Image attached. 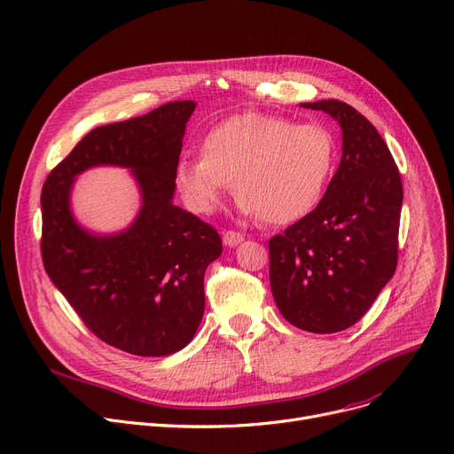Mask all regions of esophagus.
Segmentation results:
<instances>
[{
    "label": "esophagus",
    "instance_id": "1",
    "mask_svg": "<svg viewBox=\"0 0 454 454\" xmlns=\"http://www.w3.org/2000/svg\"><path fill=\"white\" fill-rule=\"evenodd\" d=\"M244 242V234H239L236 231H225L223 232V244L227 247H236Z\"/></svg>",
    "mask_w": 454,
    "mask_h": 454
}]
</instances>
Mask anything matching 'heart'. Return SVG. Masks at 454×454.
<instances>
[{"instance_id":"heart-1","label":"heart","mask_w":454,"mask_h":454,"mask_svg":"<svg viewBox=\"0 0 454 454\" xmlns=\"http://www.w3.org/2000/svg\"><path fill=\"white\" fill-rule=\"evenodd\" d=\"M201 157H183L174 184L194 215L216 212L225 194L239 196L246 216L273 225L301 222L323 201L335 168V139L318 122L247 112L210 128Z\"/></svg>"}]
</instances>
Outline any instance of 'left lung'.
<instances>
[{"instance_id":"left-lung-1","label":"left lung","mask_w":454,"mask_h":454,"mask_svg":"<svg viewBox=\"0 0 454 454\" xmlns=\"http://www.w3.org/2000/svg\"><path fill=\"white\" fill-rule=\"evenodd\" d=\"M342 131V155L318 207L270 239V280L282 317L313 333L354 326L397 265L403 186L366 117L340 100L304 102Z\"/></svg>"}]
</instances>
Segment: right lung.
<instances>
[{
    "mask_svg": "<svg viewBox=\"0 0 454 454\" xmlns=\"http://www.w3.org/2000/svg\"><path fill=\"white\" fill-rule=\"evenodd\" d=\"M194 100L91 129L42 191L43 268L84 325L104 342L143 357L189 344L205 309L203 277L222 254L216 229L174 205V170ZM95 166L132 170L142 192L137 220L114 235L80 226L74 179Z\"/></svg>",
    "mask_w": 454,
    "mask_h": 454,
    "instance_id": "add662e5",
    "label": "right lung"
}]
</instances>
